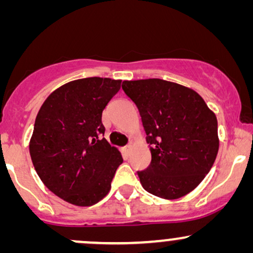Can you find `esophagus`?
Masks as SVG:
<instances>
[{
  "mask_svg": "<svg viewBox=\"0 0 253 253\" xmlns=\"http://www.w3.org/2000/svg\"><path fill=\"white\" fill-rule=\"evenodd\" d=\"M129 150H130V145L128 144V145H126V146H125V151H126L127 153L129 152Z\"/></svg>",
  "mask_w": 253,
  "mask_h": 253,
  "instance_id": "1",
  "label": "esophagus"
}]
</instances>
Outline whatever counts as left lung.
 I'll return each mask as SVG.
<instances>
[{
  "instance_id": "8db88e82",
  "label": "left lung",
  "mask_w": 253,
  "mask_h": 253,
  "mask_svg": "<svg viewBox=\"0 0 253 253\" xmlns=\"http://www.w3.org/2000/svg\"><path fill=\"white\" fill-rule=\"evenodd\" d=\"M125 94L141 117L151 163L136 171L144 189L173 200L194 190L219 150L217 121L197 92L159 78L125 81Z\"/></svg>"
}]
</instances>
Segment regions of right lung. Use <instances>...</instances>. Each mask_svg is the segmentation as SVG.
I'll list each match as a JSON object with an SVG mask.
<instances>
[{
    "instance_id": "1",
    "label": "right lung",
    "mask_w": 253,
    "mask_h": 253,
    "mask_svg": "<svg viewBox=\"0 0 253 253\" xmlns=\"http://www.w3.org/2000/svg\"><path fill=\"white\" fill-rule=\"evenodd\" d=\"M121 81L89 77L54 90L38 113L30 153L43 184L76 206L103 199L123 157L103 138L102 112Z\"/></svg>"
}]
</instances>
